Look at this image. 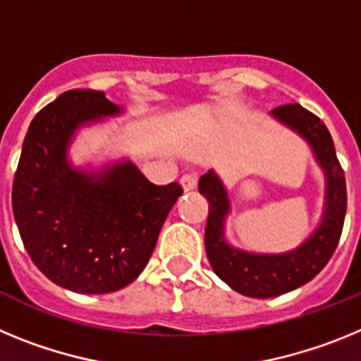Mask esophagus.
Returning a JSON list of instances; mask_svg holds the SVG:
<instances>
[{"label":"esophagus","mask_w":361,"mask_h":361,"mask_svg":"<svg viewBox=\"0 0 361 361\" xmlns=\"http://www.w3.org/2000/svg\"><path fill=\"white\" fill-rule=\"evenodd\" d=\"M180 184H183V188L186 191H191L195 190L197 188V175L193 173H184L183 177H180Z\"/></svg>","instance_id":"esophagus-1"}]
</instances>
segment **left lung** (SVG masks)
<instances>
[{"label":"left lung","mask_w":361,"mask_h":361,"mask_svg":"<svg viewBox=\"0 0 361 361\" xmlns=\"http://www.w3.org/2000/svg\"><path fill=\"white\" fill-rule=\"evenodd\" d=\"M273 116L311 142L314 155L327 175L324 220L305 244L286 255H251L231 250L222 238V222L229 209L224 186L213 171L202 175L199 180V191L209 202L204 235L209 264L216 276L229 283L235 291L255 298L283 295L314 279L336 250L347 209L345 175L336 157L333 137L320 117L296 103L276 106Z\"/></svg>","instance_id":"obj_1"}]
</instances>
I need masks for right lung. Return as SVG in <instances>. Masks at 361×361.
<instances>
[{
	"mask_svg": "<svg viewBox=\"0 0 361 361\" xmlns=\"http://www.w3.org/2000/svg\"><path fill=\"white\" fill-rule=\"evenodd\" d=\"M119 114L99 90H68L39 110L25 135L12 212L25 250L47 279L82 295L111 293L141 275L183 186H157L130 162L99 178L72 170L79 124Z\"/></svg>",
	"mask_w": 361,
	"mask_h": 361,
	"instance_id": "1",
	"label": "right lung"
}]
</instances>
